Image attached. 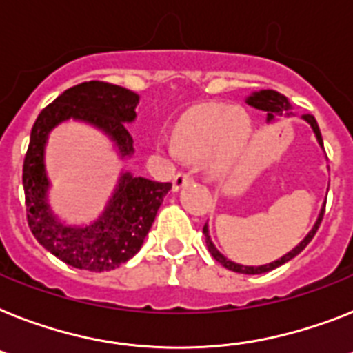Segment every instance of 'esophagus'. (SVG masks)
Instances as JSON below:
<instances>
[{
    "label": "esophagus",
    "instance_id": "obj_1",
    "mask_svg": "<svg viewBox=\"0 0 353 353\" xmlns=\"http://www.w3.org/2000/svg\"><path fill=\"white\" fill-rule=\"evenodd\" d=\"M189 182H191V174L185 173V171H179L173 179V191H180Z\"/></svg>",
    "mask_w": 353,
    "mask_h": 353
}]
</instances>
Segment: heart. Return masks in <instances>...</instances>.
<instances>
[{"instance_id": "b5f03b06", "label": "heart", "mask_w": 353, "mask_h": 353, "mask_svg": "<svg viewBox=\"0 0 353 353\" xmlns=\"http://www.w3.org/2000/svg\"><path fill=\"white\" fill-rule=\"evenodd\" d=\"M252 121L241 108L203 103L189 108L174 124L176 150L188 159L211 155L214 170H227L245 151Z\"/></svg>"}]
</instances>
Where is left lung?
Returning <instances> with one entry per match:
<instances>
[{
    "label": "left lung",
    "mask_w": 353,
    "mask_h": 353,
    "mask_svg": "<svg viewBox=\"0 0 353 353\" xmlns=\"http://www.w3.org/2000/svg\"><path fill=\"white\" fill-rule=\"evenodd\" d=\"M245 103L249 104V106L256 108V110H261V112L267 113V122L274 121L276 117H281V115H292V106H290V103H288V99L285 97V95H281V93L274 92V90H260V92H254L250 93L249 97L245 99ZM303 121H307L308 124H310V128H312L314 135H316L317 142H319V145L323 148V139H321V131H319V126H317L316 119H314V115H303ZM327 203V202H325ZM325 203H323L321 208V212H319V216H317L316 223H314V227L308 231V234L303 238L301 241H299V245L294 247L290 252H287L285 256H281L279 260L272 261V263H267V265H258V267H252V265H240V263H234V261L227 260L225 256L220 252V250L214 247V243H212L211 236H209V225L205 223L203 225V234H205V243H208V249L209 252H211V256L214 258V260L218 261V263H222L225 269L232 270V272H240V274H263V272H269V270H274L276 267H279V265L287 263V261H290L292 258H296V256L301 252L305 247L312 241L314 234L317 232V229H319V223H321L323 220V214H325Z\"/></svg>",
    "instance_id": "left-lung-1"
}]
</instances>
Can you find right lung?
<instances>
[{
	"instance_id": "1",
	"label": "right lung",
	"mask_w": 353,
	"mask_h": 353,
	"mask_svg": "<svg viewBox=\"0 0 353 353\" xmlns=\"http://www.w3.org/2000/svg\"><path fill=\"white\" fill-rule=\"evenodd\" d=\"M139 95L117 84L90 81L63 92L39 113L30 133L23 164L26 218L32 234L46 250L75 269L103 272L126 263L141 250L155 222L170 182H153L122 171L104 211L88 225H68L54 214L48 202L50 180L45 170L48 135L61 122H86L117 148L121 159L133 155L126 124L137 119Z\"/></svg>"
}]
</instances>
